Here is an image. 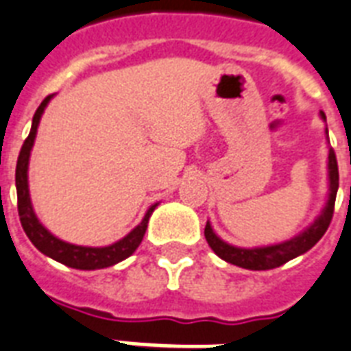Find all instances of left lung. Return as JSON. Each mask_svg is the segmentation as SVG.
<instances>
[{"mask_svg":"<svg viewBox=\"0 0 351 351\" xmlns=\"http://www.w3.org/2000/svg\"><path fill=\"white\" fill-rule=\"evenodd\" d=\"M322 117L326 119L324 114H322ZM326 134H328V128H326ZM328 169H330V199H328V204H326L324 211L320 213V217L309 228L304 230L300 235H296L285 243H280V245H272V247L237 248L224 243L223 239H219L208 223L204 228V235L211 250L224 261L237 265L241 269H248V271L276 269V267H282L283 263H287L296 256L307 252L309 248L315 247L318 241L322 239V235L326 234V230L333 219L337 189H339V165H337V156L333 149H330V156H328Z\"/></svg>","mask_w":351,"mask_h":351,"instance_id":"8db88e82","label":"left lung"}]
</instances>
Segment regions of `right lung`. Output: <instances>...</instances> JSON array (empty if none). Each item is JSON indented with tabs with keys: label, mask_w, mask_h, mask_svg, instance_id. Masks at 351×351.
Here are the masks:
<instances>
[{
	"label": "right lung",
	"mask_w": 351,
	"mask_h": 351,
	"mask_svg": "<svg viewBox=\"0 0 351 351\" xmlns=\"http://www.w3.org/2000/svg\"><path fill=\"white\" fill-rule=\"evenodd\" d=\"M49 99L51 95H47L38 106V110L34 112L33 127H31V132H29V136L23 141V145H21L20 156H18V162H16V193H18V215H20V223L23 226V232H25L27 237L31 239L34 247L38 248L42 254H45V256H49L51 259L58 261V263L71 267V269H79V271H95V269L112 267V265L127 259L128 256H132L134 250L140 247L141 239L145 235L149 217H151V213L154 211L156 204L149 208L143 221L127 237H123L121 241H117V243H114L110 247H77V245H69V243H64V241L57 239L55 235H51L40 224L36 215H34L33 206H31V197H29V186H27L29 154H31L34 138H36V128H38L40 117H42V112H44V108L49 103Z\"/></svg>",
	"instance_id": "add662e5"
}]
</instances>
